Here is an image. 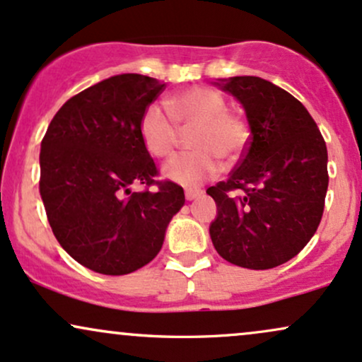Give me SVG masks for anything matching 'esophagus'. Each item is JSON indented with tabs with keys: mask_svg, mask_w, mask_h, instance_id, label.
Masks as SVG:
<instances>
[{
	"mask_svg": "<svg viewBox=\"0 0 362 362\" xmlns=\"http://www.w3.org/2000/svg\"><path fill=\"white\" fill-rule=\"evenodd\" d=\"M202 194L201 189H192V187H189V189H185V197L187 201H192V199L199 197V195Z\"/></svg>",
	"mask_w": 362,
	"mask_h": 362,
	"instance_id": "1",
	"label": "esophagus"
}]
</instances>
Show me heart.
Instances as JSON below:
<instances>
[{
	"instance_id": "b5f03b06",
	"label": "heart",
	"mask_w": 362,
	"mask_h": 362,
	"mask_svg": "<svg viewBox=\"0 0 362 362\" xmlns=\"http://www.w3.org/2000/svg\"><path fill=\"white\" fill-rule=\"evenodd\" d=\"M167 112L149 105L139 120V134L149 155L168 158L178 144V129L189 134L192 151L173 156L163 167L165 177L182 185H199L219 172V160L233 163L243 155L250 127L247 119L228 110L226 98L209 86H192L170 95Z\"/></svg>"
}]
</instances>
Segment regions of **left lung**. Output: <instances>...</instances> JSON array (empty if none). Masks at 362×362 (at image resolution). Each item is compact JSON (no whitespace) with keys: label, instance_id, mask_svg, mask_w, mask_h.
Here are the masks:
<instances>
[{"label":"left lung","instance_id":"left-lung-1","mask_svg":"<svg viewBox=\"0 0 362 362\" xmlns=\"http://www.w3.org/2000/svg\"><path fill=\"white\" fill-rule=\"evenodd\" d=\"M221 88L242 102L250 141L230 177L207 189L218 206L211 240L230 264L265 271L298 255L322 221L325 139L305 105L271 81L235 76Z\"/></svg>","mask_w":362,"mask_h":362}]
</instances>
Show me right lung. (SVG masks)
Listing matches in <instances>:
<instances>
[{"label": "right lung", "mask_w": 362, "mask_h": 362, "mask_svg": "<svg viewBox=\"0 0 362 362\" xmlns=\"http://www.w3.org/2000/svg\"><path fill=\"white\" fill-rule=\"evenodd\" d=\"M163 90L143 74L107 78L69 98L40 144L39 190L52 233L95 272L122 276L149 264L185 204L180 185L158 180L139 134L141 115ZM132 183L144 190L131 193Z\"/></svg>", "instance_id": "1"}]
</instances>
